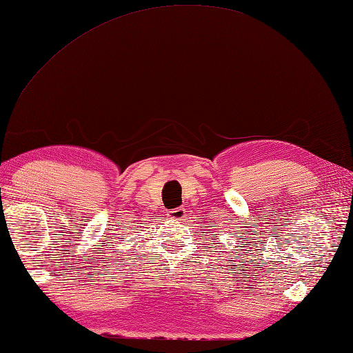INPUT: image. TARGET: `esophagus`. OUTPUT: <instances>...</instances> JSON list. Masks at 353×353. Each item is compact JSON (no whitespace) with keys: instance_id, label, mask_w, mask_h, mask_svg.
<instances>
[{"instance_id":"esophagus-1","label":"esophagus","mask_w":353,"mask_h":353,"mask_svg":"<svg viewBox=\"0 0 353 353\" xmlns=\"http://www.w3.org/2000/svg\"><path fill=\"white\" fill-rule=\"evenodd\" d=\"M172 221H183L184 216H185V210L184 208H174V210H169L168 214H166Z\"/></svg>"}]
</instances>
